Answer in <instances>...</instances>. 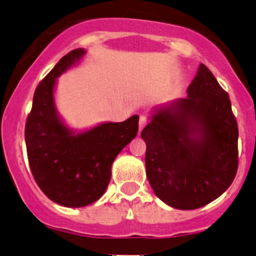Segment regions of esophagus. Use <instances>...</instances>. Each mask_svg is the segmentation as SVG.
I'll return each instance as SVG.
<instances>
[{
	"mask_svg": "<svg viewBox=\"0 0 256 256\" xmlns=\"http://www.w3.org/2000/svg\"><path fill=\"white\" fill-rule=\"evenodd\" d=\"M147 125V120H146V118L144 116H141L140 118V122H138V132H141L142 130H144V126Z\"/></svg>",
	"mask_w": 256,
	"mask_h": 256,
	"instance_id": "34e87169",
	"label": "esophagus"
}]
</instances>
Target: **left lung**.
I'll return each instance as SVG.
<instances>
[{"instance_id":"obj_1","label":"left lung","mask_w":256,"mask_h":256,"mask_svg":"<svg viewBox=\"0 0 256 256\" xmlns=\"http://www.w3.org/2000/svg\"><path fill=\"white\" fill-rule=\"evenodd\" d=\"M186 93L153 108L141 132L150 186L178 210L216 200L238 169V126L230 96L205 64H200Z\"/></svg>"}]
</instances>
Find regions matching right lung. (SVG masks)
Returning <instances> with one entry per match:
<instances>
[{
	"mask_svg": "<svg viewBox=\"0 0 256 256\" xmlns=\"http://www.w3.org/2000/svg\"><path fill=\"white\" fill-rule=\"evenodd\" d=\"M84 55V49L72 50L39 83L26 124V153L34 179L51 201L64 207L88 206L104 195L112 162L138 131V115L84 130L67 125L55 103L56 84Z\"/></svg>",
	"mask_w": 256,
	"mask_h": 256,
	"instance_id": "obj_1",
	"label": "right lung"
}]
</instances>
